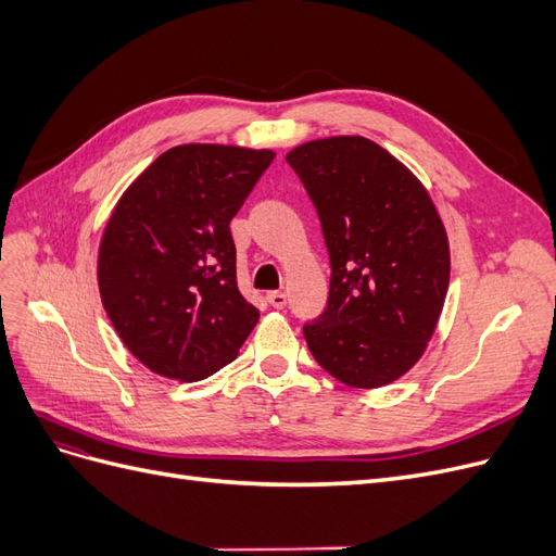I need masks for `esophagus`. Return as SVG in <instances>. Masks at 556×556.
I'll use <instances>...</instances> for the list:
<instances>
[{
  "label": "esophagus",
  "mask_w": 556,
  "mask_h": 556,
  "mask_svg": "<svg viewBox=\"0 0 556 556\" xmlns=\"http://www.w3.org/2000/svg\"><path fill=\"white\" fill-rule=\"evenodd\" d=\"M266 301L271 304L274 308H285V304H288V294L285 292H268L266 294Z\"/></svg>",
  "instance_id": "1"
}]
</instances>
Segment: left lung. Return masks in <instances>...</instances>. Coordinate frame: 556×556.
Returning <instances> with one entry per match:
<instances>
[{"instance_id": "1", "label": "left lung", "mask_w": 556, "mask_h": 556, "mask_svg": "<svg viewBox=\"0 0 556 556\" xmlns=\"http://www.w3.org/2000/svg\"><path fill=\"white\" fill-rule=\"evenodd\" d=\"M285 160L313 201L331 264L327 308L304 325L315 362L362 390L401 378L422 357L450 282L431 197L364 137L308 141Z\"/></svg>"}]
</instances>
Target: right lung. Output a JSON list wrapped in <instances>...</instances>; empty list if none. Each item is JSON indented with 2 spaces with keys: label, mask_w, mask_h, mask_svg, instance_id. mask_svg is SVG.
<instances>
[{
  "label": "right lung",
  "mask_w": 556,
  "mask_h": 556,
  "mask_svg": "<svg viewBox=\"0 0 556 556\" xmlns=\"http://www.w3.org/2000/svg\"><path fill=\"white\" fill-rule=\"evenodd\" d=\"M271 150L188 143L162 153L117 201L99 245V292L150 371L204 380L237 359L260 311L237 285L229 223Z\"/></svg>",
  "instance_id": "right-lung-1"
}]
</instances>
